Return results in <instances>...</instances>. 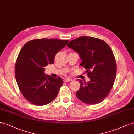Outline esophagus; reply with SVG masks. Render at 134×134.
<instances>
[{
  "label": "esophagus",
  "instance_id": "1",
  "mask_svg": "<svg viewBox=\"0 0 134 134\" xmlns=\"http://www.w3.org/2000/svg\"><path fill=\"white\" fill-rule=\"evenodd\" d=\"M72 80L71 79H68V78H66L64 79V82H70V81H72Z\"/></svg>",
  "mask_w": 134,
  "mask_h": 134
}]
</instances>
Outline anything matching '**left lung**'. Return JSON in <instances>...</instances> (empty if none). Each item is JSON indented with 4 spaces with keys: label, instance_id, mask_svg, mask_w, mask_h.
<instances>
[{
    "label": "left lung",
    "instance_id": "8db88e82",
    "mask_svg": "<svg viewBox=\"0 0 134 134\" xmlns=\"http://www.w3.org/2000/svg\"><path fill=\"white\" fill-rule=\"evenodd\" d=\"M77 52L85 68L90 81L77 79L80 84L76 96L83 103L95 104L107 97L116 79L117 65L112 49L104 41L81 36L67 45Z\"/></svg>",
    "mask_w": 134,
    "mask_h": 134
}]
</instances>
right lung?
<instances>
[{
    "label": "right lung",
    "mask_w": 134,
    "mask_h": 134,
    "mask_svg": "<svg viewBox=\"0 0 134 134\" xmlns=\"http://www.w3.org/2000/svg\"><path fill=\"white\" fill-rule=\"evenodd\" d=\"M68 42L37 39L28 41L22 48L15 65V77L21 94L32 104H48L58 95L63 80L46 75L44 67L53 64L57 53Z\"/></svg>",
    "instance_id": "add662e5"
}]
</instances>
